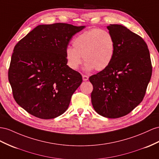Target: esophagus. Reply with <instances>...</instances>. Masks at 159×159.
<instances>
[{
    "label": "esophagus",
    "mask_w": 159,
    "mask_h": 159,
    "mask_svg": "<svg viewBox=\"0 0 159 159\" xmlns=\"http://www.w3.org/2000/svg\"><path fill=\"white\" fill-rule=\"evenodd\" d=\"M83 80L84 81H87L89 80V76L87 75H83Z\"/></svg>",
    "instance_id": "34e87169"
}]
</instances>
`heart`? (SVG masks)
<instances>
[{"instance_id":"heart-1","label":"heart","mask_w":159,"mask_h":159,"mask_svg":"<svg viewBox=\"0 0 159 159\" xmlns=\"http://www.w3.org/2000/svg\"><path fill=\"white\" fill-rule=\"evenodd\" d=\"M72 46L65 50L67 64L72 70L79 67L83 58L85 71L94 68L97 71L103 70L111 63L116 54L113 36L107 31L96 28L77 35L72 41Z\"/></svg>"}]
</instances>
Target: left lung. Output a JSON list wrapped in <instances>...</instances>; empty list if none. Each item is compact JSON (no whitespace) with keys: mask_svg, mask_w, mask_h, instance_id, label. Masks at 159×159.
I'll return each mask as SVG.
<instances>
[{"mask_svg":"<svg viewBox=\"0 0 159 159\" xmlns=\"http://www.w3.org/2000/svg\"><path fill=\"white\" fill-rule=\"evenodd\" d=\"M116 54L111 63L89 77L93 86L91 102L95 111L107 118L128 114L143 99L152 75L147 44L121 25L110 24Z\"/></svg>","mask_w":159,"mask_h":159,"instance_id":"8db88e82","label":"left lung"}]
</instances>
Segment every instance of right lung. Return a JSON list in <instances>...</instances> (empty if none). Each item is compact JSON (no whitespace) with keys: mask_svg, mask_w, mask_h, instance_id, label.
<instances>
[{"mask_svg":"<svg viewBox=\"0 0 159 159\" xmlns=\"http://www.w3.org/2000/svg\"><path fill=\"white\" fill-rule=\"evenodd\" d=\"M85 26L39 25L16 44L9 70L14 99L31 115L53 119L66 111L82 76L67 65L65 50Z\"/></svg>","mask_w":159,"mask_h":159,"instance_id":"obj_1","label":"right lung"}]
</instances>
